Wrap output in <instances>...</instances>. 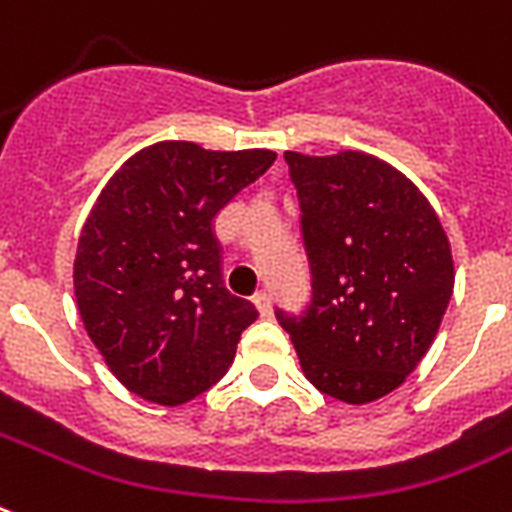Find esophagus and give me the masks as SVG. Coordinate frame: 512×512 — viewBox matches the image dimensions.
<instances>
[{"label":"esophagus","instance_id":"34e87169","mask_svg":"<svg viewBox=\"0 0 512 512\" xmlns=\"http://www.w3.org/2000/svg\"><path fill=\"white\" fill-rule=\"evenodd\" d=\"M252 303H255L257 311H260V317H268V314H271V295L265 290L257 292L255 298H252Z\"/></svg>","mask_w":512,"mask_h":512}]
</instances>
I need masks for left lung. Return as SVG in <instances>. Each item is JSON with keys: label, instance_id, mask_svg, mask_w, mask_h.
<instances>
[{"label": "left lung", "instance_id": "left-lung-1", "mask_svg": "<svg viewBox=\"0 0 512 512\" xmlns=\"http://www.w3.org/2000/svg\"><path fill=\"white\" fill-rule=\"evenodd\" d=\"M300 201L311 303L276 308L319 392L373 403L411 376L454 292L438 214L403 171L368 152H284Z\"/></svg>", "mask_w": 512, "mask_h": 512}]
</instances>
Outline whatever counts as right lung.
<instances>
[{
	"instance_id": "obj_1",
	"label": "right lung",
	"mask_w": 512,
	"mask_h": 512,
	"mask_svg": "<svg viewBox=\"0 0 512 512\" xmlns=\"http://www.w3.org/2000/svg\"><path fill=\"white\" fill-rule=\"evenodd\" d=\"M276 161L158 142L131 155L96 198L74 257L85 333L120 384L182 405L228 373L255 306L222 284L214 217Z\"/></svg>"
}]
</instances>
